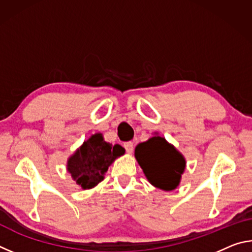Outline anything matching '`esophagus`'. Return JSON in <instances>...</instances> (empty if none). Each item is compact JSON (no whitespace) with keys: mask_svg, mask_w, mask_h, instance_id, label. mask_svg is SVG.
Wrapping results in <instances>:
<instances>
[{"mask_svg":"<svg viewBox=\"0 0 252 252\" xmlns=\"http://www.w3.org/2000/svg\"><path fill=\"white\" fill-rule=\"evenodd\" d=\"M133 142H126L125 143V149L127 153H132L133 151Z\"/></svg>","mask_w":252,"mask_h":252,"instance_id":"esophagus-1","label":"esophagus"}]
</instances>
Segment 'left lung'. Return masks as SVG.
<instances>
[{
    "label": "left lung",
    "mask_w": 252,
    "mask_h": 252,
    "mask_svg": "<svg viewBox=\"0 0 252 252\" xmlns=\"http://www.w3.org/2000/svg\"><path fill=\"white\" fill-rule=\"evenodd\" d=\"M134 156L152 186L164 191L174 190L179 186L186 169V159L164 138L157 134L139 143Z\"/></svg>",
    "instance_id": "8db88e82"
}]
</instances>
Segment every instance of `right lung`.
<instances>
[{"label":"right lung","mask_w":252,"mask_h":252,"mask_svg":"<svg viewBox=\"0 0 252 252\" xmlns=\"http://www.w3.org/2000/svg\"><path fill=\"white\" fill-rule=\"evenodd\" d=\"M125 155L119 144L105 142L102 133L91 135L67 160V172L82 189H92L104 179V174L117 158Z\"/></svg>","instance_id":"1"}]
</instances>
